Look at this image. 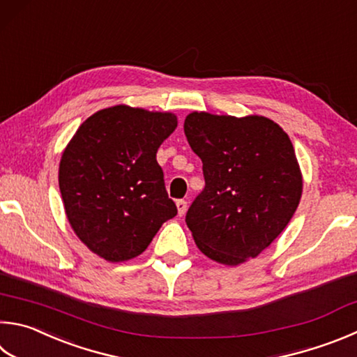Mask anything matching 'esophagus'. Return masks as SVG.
<instances>
[{"label": "esophagus", "mask_w": 357, "mask_h": 357, "mask_svg": "<svg viewBox=\"0 0 357 357\" xmlns=\"http://www.w3.org/2000/svg\"><path fill=\"white\" fill-rule=\"evenodd\" d=\"M176 207H178L179 215H184L185 211H187V201L185 199H178L176 201Z\"/></svg>", "instance_id": "34e87169"}]
</instances>
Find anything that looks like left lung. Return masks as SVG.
Masks as SVG:
<instances>
[{
	"mask_svg": "<svg viewBox=\"0 0 357 357\" xmlns=\"http://www.w3.org/2000/svg\"><path fill=\"white\" fill-rule=\"evenodd\" d=\"M184 132L206 183L185 215L199 251L225 265L261 255L300 204L303 178L289 135L265 116L207 112L187 115Z\"/></svg>",
	"mask_w": 357,
	"mask_h": 357,
	"instance_id": "left-lung-1",
	"label": "left lung"
}]
</instances>
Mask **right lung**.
<instances>
[{"label":"right lung","mask_w":357,"mask_h":357,"mask_svg":"<svg viewBox=\"0 0 357 357\" xmlns=\"http://www.w3.org/2000/svg\"><path fill=\"white\" fill-rule=\"evenodd\" d=\"M178 126L170 112L125 105L82 123L59 164V189L75 234L109 262L142 255L178 213L156 153Z\"/></svg>","instance_id":"obj_1"}]
</instances>
